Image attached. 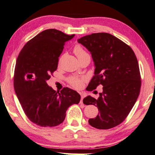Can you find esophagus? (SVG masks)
<instances>
[{"instance_id":"1","label":"esophagus","mask_w":155,"mask_h":155,"mask_svg":"<svg viewBox=\"0 0 155 155\" xmlns=\"http://www.w3.org/2000/svg\"><path fill=\"white\" fill-rule=\"evenodd\" d=\"M80 95H81V101H80V104H83V99L84 98V94H82L81 93H80Z\"/></svg>"}]
</instances>
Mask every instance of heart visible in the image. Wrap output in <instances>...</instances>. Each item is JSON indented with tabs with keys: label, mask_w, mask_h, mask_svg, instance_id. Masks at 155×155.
Instances as JSON below:
<instances>
[{
	"label": "heart",
	"mask_w": 155,
	"mask_h": 155,
	"mask_svg": "<svg viewBox=\"0 0 155 155\" xmlns=\"http://www.w3.org/2000/svg\"><path fill=\"white\" fill-rule=\"evenodd\" d=\"M74 52L79 59V61H80V60L86 58H90V55L88 54L87 52L80 45H76L74 47ZM83 81L84 80L82 78L75 76L69 77L68 79V81L69 82V84L71 86H73L75 88H77V89H79V88H80L82 86V85H83Z\"/></svg>",
	"instance_id": "1"
}]
</instances>
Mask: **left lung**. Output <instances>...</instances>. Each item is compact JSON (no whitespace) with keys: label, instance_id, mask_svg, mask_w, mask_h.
<instances>
[{"label":"left lung","instance_id":"obj_1","mask_svg":"<svg viewBox=\"0 0 155 155\" xmlns=\"http://www.w3.org/2000/svg\"><path fill=\"white\" fill-rule=\"evenodd\" d=\"M78 42L90 51L96 67L87 90L103 86L97 99L88 96L83 100L86 105L98 108V114L88 122L102 130L115 127L126 118L139 96L141 77L137 57L130 46L110 33H92Z\"/></svg>","mask_w":155,"mask_h":155}]
</instances>
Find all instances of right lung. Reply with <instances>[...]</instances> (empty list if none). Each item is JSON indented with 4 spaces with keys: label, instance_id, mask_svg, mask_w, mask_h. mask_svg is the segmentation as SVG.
Returning a JSON list of instances; mask_svg holds the SVG:
<instances>
[{
    "label": "right lung",
    "instance_id": "obj_1",
    "mask_svg": "<svg viewBox=\"0 0 155 155\" xmlns=\"http://www.w3.org/2000/svg\"><path fill=\"white\" fill-rule=\"evenodd\" d=\"M68 35L57 29H47L29 40L19 53L14 74V87L25 115L42 127H54L65 120L66 111L81 96L64 87L55 91L46 81L57 70L59 57Z\"/></svg>",
    "mask_w": 155,
    "mask_h": 155
}]
</instances>
